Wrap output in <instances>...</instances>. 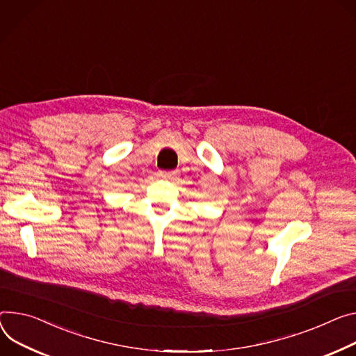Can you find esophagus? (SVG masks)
<instances>
[{
  "label": "esophagus",
  "mask_w": 356,
  "mask_h": 356,
  "mask_svg": "<svg viewBox=\"0 0 356 356\" xmlns=\"http://www.w3.org/2000/svg\"><path fill=\"white\" fill-rule=\"evenodd\" d=\"M177 175L179 172L177 170H170V172H159V177L163 179V180H169V181H173L177 179Z\"/></svg>",
  "instance_id": "obj_1"
}]
</instances>
